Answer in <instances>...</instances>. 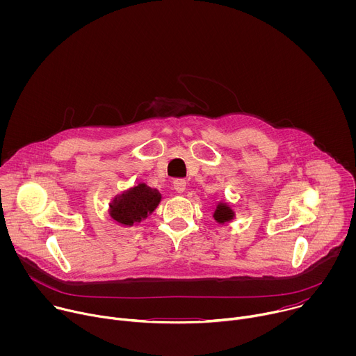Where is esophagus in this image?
<instances>
[{
	"label": "esophagus",
	"instance_id": "obj_1",
	"mask_svg": "<svg viewBox=\"0 0 356 356\" xmlns=\"http://www.w3.org/2000/svg\"><path fill=\"white\" fill-rule=\"evenodd\" d=\"M173 187L177 193H183L186 190V180L184 179H176L173 181Z\"/></svg>",
	"mask_w": 356,
	"mask_h": 356
}]
</instances>
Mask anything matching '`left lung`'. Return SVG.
Segmentation results:
<instances>
[{"mask_svg":"<svg viewBox=\"0 0 356 356\" xmlns=\"http://www.w3.org/2000/svg\"><path fill=\"white\" fill-rule=\"evenodd\" d=\"M214 218H216L218 222L224 224V222H228L229 220L234 218V213H232V210H231L227 204H224V202H221V204H218V207H217V210H216V213H214Z\"/></svg>","mask_w":356,"mask_h":356,"instance_id":"obj_1","label":"left lung"}]
</instances>
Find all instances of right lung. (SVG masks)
I'll return each instance as SVG.
<instances>
[{"label": "right lung", "instance_id": "1", "mask_svg": "<svg viewBox=\"0 0 356 356\" xmlns=\"http://www.w3.org/2000/svg\"><path fill=\"white\" fill-rule=\"evenodd\" d=\"M159 201V191L149 188L146 184H139L114 200L111 217L122 225H132L145 220L158 207Z\"/></svg>", "mask_w": 356, "mask_h": 356}]
</instances>
